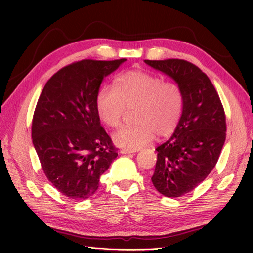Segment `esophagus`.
<instances>
[{
	"mask_svg": "<svg viewBox=\"0 0 253 253\" xmlns=\"http://www.w3.org/2000/svg\"><path fill=\"white\" fill-rule=\"evenodd\" d=\"M122 154H128V153H133V152H136L135 150H130V149H121V151H120Z\"/></svg>",
	"mask_w": 253,
	"mask_h": 253,
	"instance_id": "34e87169",
	"label": "esophagus"
}]
</instances>
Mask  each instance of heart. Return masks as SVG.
<instances>
[{"mask_svg": "<svg viewBox=\"0 0 253 253\" xmlns=\"http://www.w3.org/2000/svg\"><path fill=\"white\" fill-rule=\"evenodd\" d=\"M182 103L178 85L138 69L117 75L113 88L102 85L95 94L96 113L111 128L120 127L127 110H133L135 125L123 127L113 136L116 144L130 150L146 146L154 135H170L178 125Z\"/></svg>", "mask_w": 253, "mask_h": 253, "instance_id": "1", "label": "heart"}]
</instances>
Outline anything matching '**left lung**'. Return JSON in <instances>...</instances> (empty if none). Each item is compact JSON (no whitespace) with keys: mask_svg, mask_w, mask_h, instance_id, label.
I'll list each match as a JSON object with an SVG mask.
<instances>
[{"mask_svg":"<svg viewBox=\"0 0 253 253\" xmlns=\"http://www.w3.org/2000/svg\"><path fill=\"white\" fill-rule=\"evenodd\" d=\"M144 63L166 74L182 93V113L168 141L159 146L151 177L160 193L176 198L190 192L216 165L226 138V117L209 77L195 64L178 58Z\"/></svg>","mask_w":253,"mask_h":253,"instance_id":"left-lung-1","label":"left lung"}]
</instances>
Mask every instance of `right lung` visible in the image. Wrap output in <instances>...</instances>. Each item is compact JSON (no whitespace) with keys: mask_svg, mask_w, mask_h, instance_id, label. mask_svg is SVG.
Returning <instances> with one entry per match:
<instances>
[{"mask_svg":"<svg viewBox=\"0 0 253 253\" xmlns=\"http://www.w3.org/2000/svg\"><path fill=\"white\" fill-rule=\"evenodd\" d=\"M126 58L83 60L61 68L47 80L32 117L31 137L41 168L56 189L84 200L117 157L95 109L102 80Z\"/></svg>","mask_w":253,"mask_h":253,"instance_id":"obj_1","label":"right lung"}]
</instances>
